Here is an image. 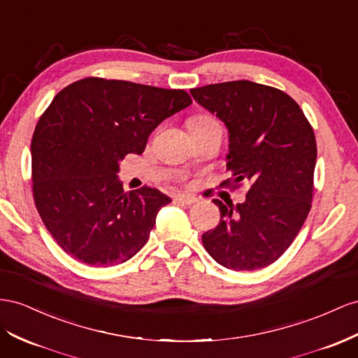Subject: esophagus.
Masks as SVG:
<instances>
[{"label": "esophagus", "mask_w": 358, "mask_h": 358, "mask_svg": "<svg viewBox=\"0 0 358 358\" xmlns=\"http://www.w3.org/2000/svg\"><path fill=\"white\" fill-rule=\"evenodd\" d=\"M176 203H180V205H192V203H196L197 199L194 196H189V194H179L175 197Z\"/></svg>", "instance_id": "34e87169"}]
</instances>
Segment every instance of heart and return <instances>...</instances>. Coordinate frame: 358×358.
Returning <instances> with one entry per match:
<instances>
[{"mask_svg":"<svg viewBox=\"0 0 358 358\" xmlns=\"http://www.w3.org/2000/svg\"><path fill=\"white\" fill-rule=\"evenodd\" d=\"M206 122H214V119L208 117V115H199V117H192L188 124H199V123H206Z\"/></svg>","mask_w":358,"mask_h":358,"instance_id":"1","label":"heart"}]
</instances>
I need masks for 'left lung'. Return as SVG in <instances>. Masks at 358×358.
<instances>
[{
	"instance_id": "obj_1",
	"label": "left lung",
	"mask_w": 358,
	"mask_h": 358,
	"mask_svg": "<svg viewBox=\"0 0 358 358\" xmlns=\"http://www.w3.org/2000/svg\"><path fill=\"white\" fill-rule=\"evenodd\" d=\"M194 101L226 124L231 180L251 187L243 203L223 205L203 234L208 253L234 271L271 265L292 244L312 208L316 140L299 105L274 87L241 80L191 89Z\"/></svg>"
}]
</instances>
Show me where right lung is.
I'll list each match as a JSON object with an SVG mask.
<instances>
[{
    "label": "right lung",
    "mask_w": 358,
    "mask_h": 358,
    "mask_svg": "<svg viewBox=\"0 0 358 358\" xmlns=\"http://www.w3.org/2000/svg\"><path fill=\"white\" fill-rule=\"evenodd\" d=\"M192 103L185 90L84 78L55 96L31 140L33 196L67 255L93 266L127 262L148 243L170 197L123 192L120 161L141 155L161 122Z\"/></svg>",
    "instance_id": "obj_1"
}]
</instances>
